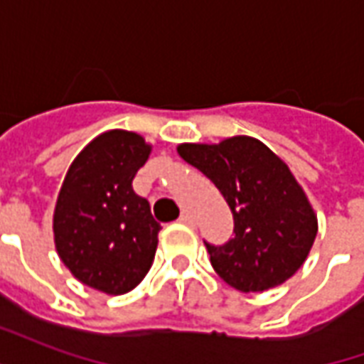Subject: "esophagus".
I'll list each match as a JSON object with an SVG mask.
<instances>
[{"label": "esophagus", "instance_id": "obj_1", "mask_svg": "<svg viewBox=\"0 0 364 364\" xmlns=\"http://www.w3.org/2000/svg\"><path fill=\"white\" fill-rule=\"evenodd\" d=\"M179 222H181V224H185V226H189V228H195V226H197V224H195V218H193V216H191V214H187V213L181 214Z\"/></svg>", "mask_w": 364, "mask_h": 364}]
</instances>
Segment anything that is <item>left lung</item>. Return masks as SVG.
<instances>
[{"instance_id":"8db88e82","label":"left lung","mask_w":364,"mask_h":364,"mask_svg":"<svg viewBox=\"0 0 364 364\" xmlns=\"http://www.w3.org/2000/svg\"><path fill=\"white\" fill-rule=\"evenodd\" d=\"M177 151L216 185L234 214L230 242H205L222 281L242 292H261L289 281L318 234L312 205L289 166L252 136L179 144Z\"/></svg>"}]
</instances>
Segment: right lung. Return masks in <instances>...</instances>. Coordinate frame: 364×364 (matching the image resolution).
I'll list each match as a JSON object with an SVG mask.
<instances>
[{
  "label": "right lung",
  "mask_w": 364,
  "mask_h": 364,
  "mask_svg": "<svg viewBox=\"0 0 364 364\" xmlns=\"http://www.w3.org/2000/svg\"><path fill=\"white\" fill-rule=\"evenodd\" d=\"M150 151L136 132H103L77 154L58 193L56 252L77 281L105 294L140 284L156 255L161 226L132 189Z\"/></svg>",
  "instance_id": "right-lung-1"
}]
</instances>
